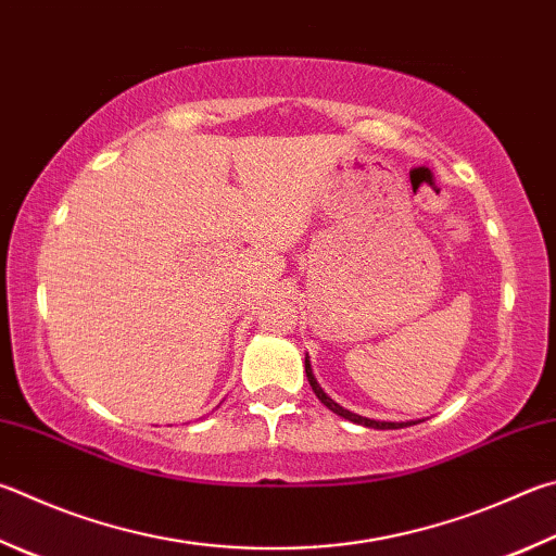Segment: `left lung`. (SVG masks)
Segmentation results:
<instances>
[{
	"label": "left lung",
	"mask_w": 556,
	"mask_h": 556,
	"mask_svg": "<svg viewBox=\"0 0 556 556\" xmlns=\"http://www.w3.org/2000/svg\"><path fill=\"white\" fill-rule=\"evenodd\" d=\"M306 377H308V383H311V389H313V393H316V396L320 399V403L323 406H328L332 413H338L340 418H345V420H352V422H357V426H365V428H375V430H399V428H408V426H416V422H422V420H408V422H391V420H375V418H365V416H357V413H352V410H348V408H342L340 403H336L332 401L326 391L320 389V383L316 381V377H313V369H311V359H308V355H306Z\"/></svg>",
	"instance_id": "8db88e82"
}]
</instances>
